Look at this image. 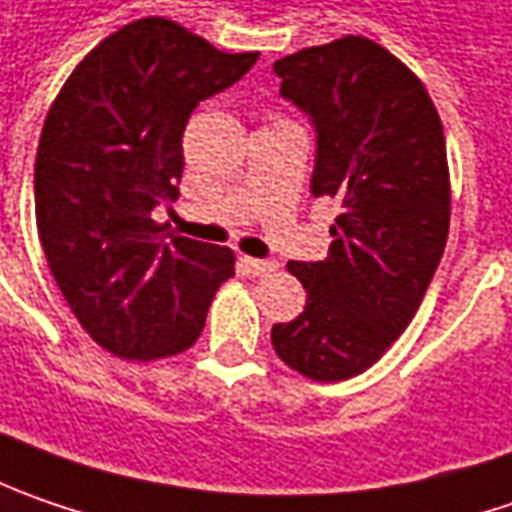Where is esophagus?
Here are the masks:
<instances>
[{"instance_id": "1", "label": "esophagus", "mask_w": 512, "mask_h": 512, "mask_svg": "<svg viewBox=\"0 0 512 512\" xmlns=\"http://www.w3.org/2000/svg\"><path fill=\"white\" fill-rule=\"evenodd\" d=\"M243 263H246V269L252 275H257V278H266V275H272L278 269V263H272V260H255V257H246Z\"/></svg>"}]
</instances>
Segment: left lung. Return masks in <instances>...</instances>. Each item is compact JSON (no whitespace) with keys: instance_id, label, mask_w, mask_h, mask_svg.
Segmentation results:
<instances>
[{"instance_id":"8db88e82","label":"left lung","mask_w":512,"mask_h":512,"mask_svg":"<svg viewBox=\"0 0 512 512\" xmlns=\"http://www.w3.org/2000/svg\"><path fill=\"white\" fill-rule=\"evenodd\" d=\"M280 94L318 131L315 197L341 214L326 260L286 269L306 306L272 326L278 358L332 384L361 375L410 326L450 232V168L424 82L367 36H341L275 62Z\"/></svg>"}]
</instances>
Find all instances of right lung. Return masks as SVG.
<instances>
[{"mask_svg":"<svg viewBox=\"0 0 512 512\" xmlns=\"http://www.w3.org/2000/svg\"><path fill=\"white\" fill-rule=\"evenodd\" d=\"M257 51L226 54L145 16L105 36L65 79L36 148V229L82 329L125 361L186 352L206 326L234 252L163 234L151 209L177 200L183 131Z\"/></svg>","mask_w":512,"mask_h":512,"instance_id":"obj_1","label":"right lung"}]
</instances>
